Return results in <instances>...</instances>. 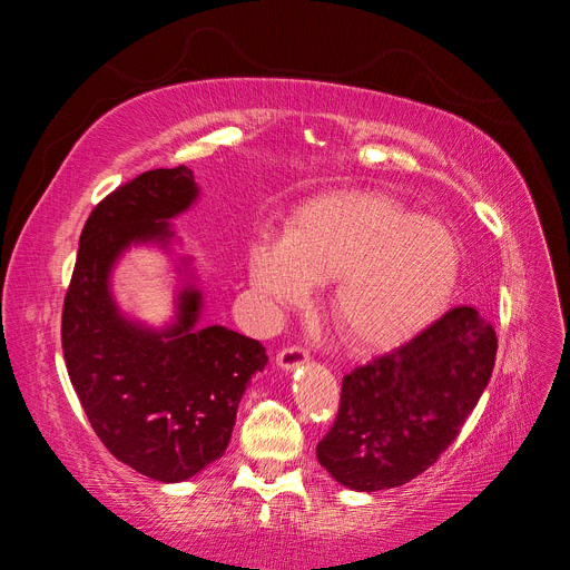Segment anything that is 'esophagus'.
<instances>
[{"mask_svg":"<svg viewBox=\"0 0 570 570\" xmlns=\"http://www.w3.org/2000/svg\"><path fill=\"white\" fill-rule=\"evenodd\" d=\"M306 361H308V352L302 347V344H287V347H283L278 356H275V364L287 371L306 364Z\"/></svg>","mask_w":570,"mask_h":570,"instance_id":"obj_1","label":"esophagus"}]
</instances>
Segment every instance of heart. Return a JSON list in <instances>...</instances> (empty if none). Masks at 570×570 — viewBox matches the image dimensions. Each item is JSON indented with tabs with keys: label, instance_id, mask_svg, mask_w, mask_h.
<instances>
[{
	"label": "heart",
	"instance_id": "heart-1",
	"mask_svg": "<svg viewBox=\"0 0 570 570\" xmlns=\"http://www.w3.org/2000/svg\"><path fill=\"white\" fill-rule=\"evenodd\" d=\"M461 249L444 223L413 216L375 193H333L289 223L287 237L262 235L249 247L254 289L273 306L304 304L331 283V316L361 350L394 347L450 304Z\"/></svg>",
	"mask_w": 570,
	"mask_h": 570
}]
</instances>
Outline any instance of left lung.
I'll list each match as a JSON object with an SVG mask.
<instances>
[{
  "instance_id": "obj_1",
  "label": "left lung",
  "mask_w": 570,
  "mask_h": 570,
  "mask_svg": "<svg viewBox=\"0 0 570 570\" xmlns=\"http://www.w3.org/2000/svg\"><path fill=\"white\" fill-rule=\"evenodd\" d=\"M497 356L492 325L456 306L416 337L342 377L337 416L316 446L340 485L375 492L428 471L488 387Z\"/></svg>"
}]
</instances>
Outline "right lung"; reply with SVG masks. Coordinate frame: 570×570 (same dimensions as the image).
Wrapping results in <instances>:
<instances>
[{"instance_id": "add662e5", "label": "right lung", "mask_w": 570, "mask_h": 570, "mask_svg": "<svg viewBox=\"0 0 570 570\" xmlns=\"http://www.w3.org/2000/svg\"><path fill=\"white\" fill-rule=\"evenodd\" d=\"M197 197L193 170L157 168L118 185L85 220L61 312L73 390L101 444L137 473L193 478L230 442L239 396L266 347L220 325L197 331L199 292L180 297V321L157 335L118 316L107 278L135 239L166 237Z\"/></svg>"}]
</instances>
